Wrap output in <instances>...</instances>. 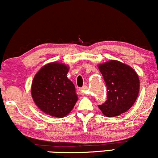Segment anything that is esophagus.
I'll return each mask as SVG.
<instances>
[{
    "mask_svg": "<svg viewBox=\"0 0 158 158\" xmlns=\"http://www.w3.org/2000/svg\"><path fill=\"white\" fill-rule=\"evenodd\" d=\"M80 89L82 91V92H85V91L87 89V86H83L82 88H81V89Z\"/></svg>",
    "mask_w": 158,
    "mask_h": 158,
    "instance_id": "34e87169",
    "label": "esophagus"
}]
</instances>
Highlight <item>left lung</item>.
<instances>
[{
  "instance_id": "1",
  "label": "left lung",
  "mask_w": 158,
  "mask_h": 158,
  "mask_svg": "<svg viewBox=\"0 0 158 158\" xmlns=\"http://www.w3.org/2000/svg\"><path fill=\"white\" fill-rule=\"evenodd\" d=\"M107 89V98L98 108L107 117H114L129 110L138 98L140 81L137 73L128 65L110 60L99 65Z\"/></svg>"
}]
</instances>
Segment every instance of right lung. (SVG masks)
Masks as SVG:
<instances>
[{
    "mask_svg": "<svg viewBox=\"0 0 158 158\" xmlns=\"http://www.w3.org/2000/svg\"><path fill=\"white\" fill-rule=\"evenodd\" d=\"M69 68L51 63L40 69L31 84V96L44 112L56 118L66 116L77 101L73 83L68 79Z\"/></svg>",
    "mask_w": 158,
    "mask_h": 158,
    "instance_id": "1",
    "label": "right lung"
}]
</instances>
